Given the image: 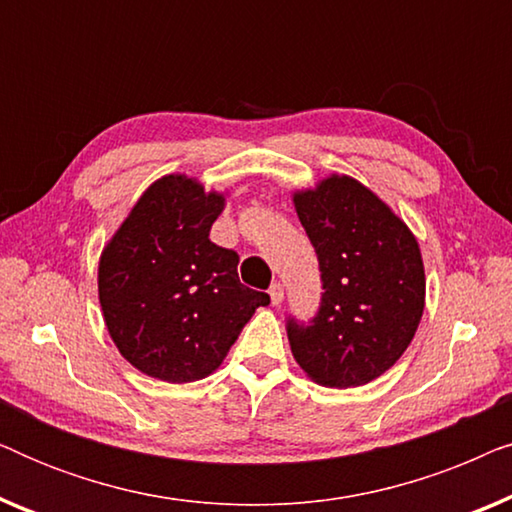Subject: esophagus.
<instances>
[{
  "mask_svg": "<svg viewBox=\"0 0 512 512\" xmlns=\"http://www.w3.org/2000/svg\"><path fill=\"white\" fill-rule=\"evenodd\" d=\"M270 303L272 305H279V303H282V298H284V289H282V284H279V282H275V284H272L270 286Z\"/></svg>",
  "mask_w": 512,
  "mask_h": 512,
  "instance_id": "obj_1",
  "label": "esophagus"
}]
</instances>
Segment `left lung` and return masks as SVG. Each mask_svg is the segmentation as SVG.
I'll return each instance as SVG.
<instances>
[{
    "instance_id": "obj_1",
    "label": "left lung",
    "mask_w": 512,
    "mask_h": 512,
    "mask_svg": "<svg viewBox=\"0 0 512 512\" xmlns=\"http://www.w3.org/2000/svg\"><path fill=\"white\" fill-rule=\"evenodd\" d=\"M319 258V314L289 319L293 359L321 387H361L387 373L415 338L426 303L422 251L401 216L349 174L293 191Z\"/></svg>"
}]
</instances>
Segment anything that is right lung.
Returning a JSON list of instances; mask_svg holds the SVG:
<instances>
[{
  "instance_id": "obj_1",
  "label": "right lung",
  "mask_w": 512,
  "mask_h": 512,
  "mask_svg": "<svg viewBox=\"0 0 512 512\" xmlns=\"http://www.w3.org/2000/svg\"><path fill=\"white\" fill-rule=\"evenodd\" d=\"M228 193L172 172L153 181L104 244L97 296L118 352L139 373L184 384L212 375L268 293L209 240Z\"/></svg>"
}]
</instances>
